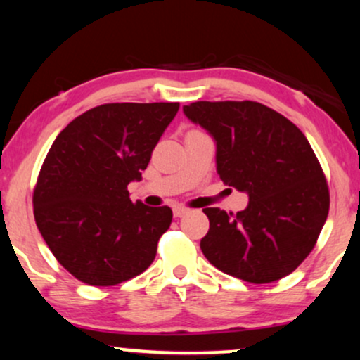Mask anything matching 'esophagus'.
I'll return each mask as SVG.
<instances>
[{
  "mask_svg": "<svg viewBox=\"0 0 360 360\" xmlns=\"http://www.w3.org/2000/svg\"><path fill=\"white\" fill-rule=\"evenodd\" d=\"M189 213V210H186V207H174V210H172V214H174V218H183L184 214H188Z\"/></svg>",
  "mask_w": 360,
  "mask_h": 360,
  "instance_id": "esophagus-1",
  "label": "esophagus"
}]
</instances>
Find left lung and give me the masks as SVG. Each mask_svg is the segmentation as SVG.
Returning a JSON list of instances; mask_svg holds the SVG:
<instances>
[{"instance_id": "1", "label": "left lung", "mask_w": 360, "mask_h": 360, "mask_svg": "<svg viewBox=\"0 0 360 360\" xmlns=\"http://www.w3.org/2000/svg\"><path fill=\"white\" fill-rule=\"evenodd\" d=\"M183 112L214 141L223 183L250 199L236 214L202 210L210 218L201 240L205 257L251 283L292 274L315 246L330 205L307 137L287 117L258 102H194Z\"/></svg>"}]
</instances>
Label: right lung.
Wrapping results in <instances>:
<instances>
[{
  "instance_id": "right-lung-1",
  "label": "right lung",
  "mask_w": 360,
  "mask_h": 360,
  "mask_svg": "<svg viewBox=\"0 0 360 360\" xmlns=\"http://www.w3.org/2000/svg\"><path fill=\"white\" fill-rule=\"evenodd\" d=\"M179 103H103L73 119L51 144L33 193L34 221L65 270L110 287L141 275L172 221L167 206L131 201Z\"/></svg>"
}]
</instances>
